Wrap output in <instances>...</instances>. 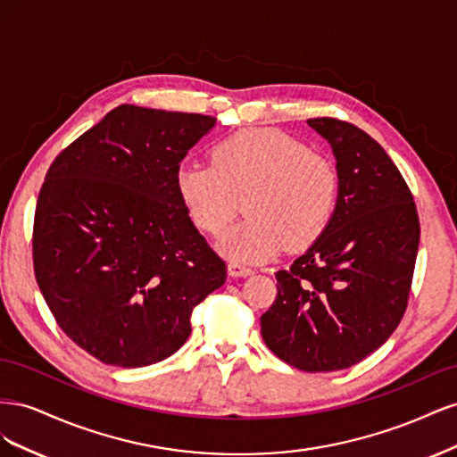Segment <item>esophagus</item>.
<instances>
[{"mask_svg":"<svg viewBox=\"0 0 457 457\" xmlns=\"http://www.w3.org/2000/svg\"><path fill=\"white\" fill-rule=\"evenodd\" d=\"M253 270L247 265H244V262H240V261H230L228 262V274L234 276V278H238V276H250Z\"/></svg>","mask_w":457,"mask_h":457,"instance_id":"obj_1","label":"esophagus"}]
</instances>
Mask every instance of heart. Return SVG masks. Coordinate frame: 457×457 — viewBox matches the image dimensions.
<instances>
[{
    "instance_id": "1",
    "label": "heart",
    "mask_w": 457,
    "mask_h": 457,
    "mask_svg": "<svg viewBox=\"0 0 457 457\" xmlns=\"http://www.w3.org/2000/svg\"><path fill=\"white\" fill-rule=\"evenodd\" d=\"M177 190L195 225L212 237L244 200L247 219L223 234L219 250L232 261L261 262L320 237L336 210L337 171L292 135L255 128L219 141L212 163H183Z\"/></svg>"
}]
</instances>
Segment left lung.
I'll list each match as a JSON object with an SVG mask.
<instances>
[{"label": "left lung", "mask_w": 457, "mask_h": 457, "mask_svg": "<svg viewBox=\"0 0 457 457\" xmlns=\"http://www.w3.org/2000/svg\"><path fill=\"white\" fill-rule=\"evenodd\" d=\"M307 123L334 150L337 202L309 250L276 272L278 295L261 316V336L289 366L336 371L364 361L403 320L420 219L404 177L378 141L336 118Z\"/></svg>", "instance_id": "1"}]
</instances>
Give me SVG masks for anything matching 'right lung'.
<instances>
[{
	"label": "right lung",
	"instance_id": "right-lung-1",
	"mask_svg": "<svg viewBox=\"0 0 457 457\" xmlns=\"http://www.w3.org/2000/svg\"><path fill=\"white\" fill-rule=\"evenodd\" d=\"M215 118L120 104L54 158L39 190L32 255L47 307L110 366L171 356L227 265L177 190L187 152Z\"/></svg>",
	"mask_w": 457,
	"mask_h": 457
}]
</instances>
